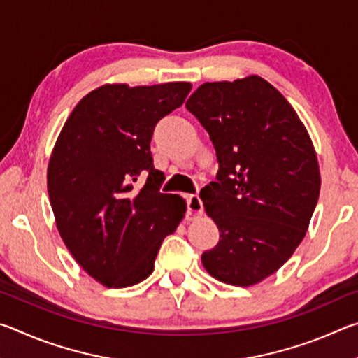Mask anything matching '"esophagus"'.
I'll return each mask as SVG.
<instances>
[{
    "mask_svg": "<svg viewBox=\"0 0 358 358\" xmlns=\"http://www.w3.org/2000/svg\"><path fill=\"white\" fill-rule=\"evenodd\" d=\"M187 210H189V215L192 216H202L203 203L197 194H192V196H189V199H187Z\"/></svg>",
    "mask_w": 358,
    "mask_h": 358,
    "instance_id": "esophagus-1",
    "label": "esophagus"
}]
</instances>
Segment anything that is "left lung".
I'll return each mask as SVG.
<instances>
[{"mask_svg":"<svg viewBox=\"0 0 358 358\" xmlns=\"http://www.w3.org/2000/svg\"><path fill=\"white\" fill-rule=\"evenodd\" d=\"M186 108L208 132L220 164L201 191L220 229L202 264L232 286L260 282L292 256L317 205L311 138L286 98L257 76L203 83Z\"/></svg>","mask_w":358,"mask_h":358,"instance_id":"left-lung-1","label":"left lung"}]
</instances>
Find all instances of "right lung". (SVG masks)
<instances>
[{
    "mask_svg": "<svg viewBox=\"0 0 358 358\" xmlns=\"http://www.w3.org/2000/svg\"><path fill=\"white\" fill-rule=\"evenodd\" d=\"M191 83L104 85L66 120L47 169L58 232L77 264L107 287L151 275L186 202L162 194L150 142L157 121L183 104ZM145 178L141 188L138 180Z\"/></svg>",
    "mask_w": 358,
    "mask_h": 358,
    "instance_id": "1",
    "label": "right lung"
}]
</instances>
